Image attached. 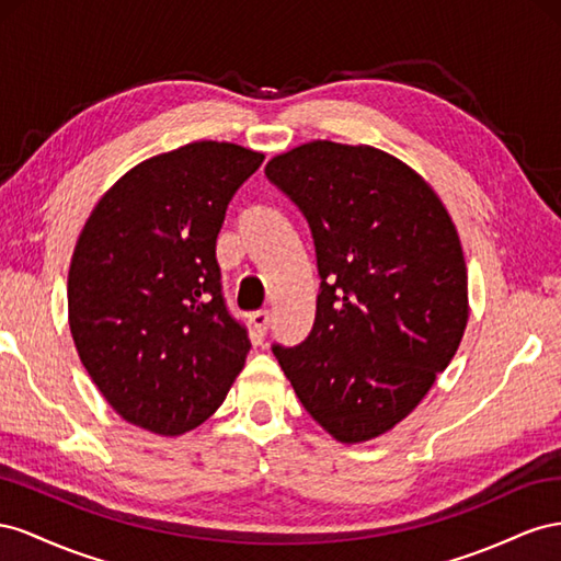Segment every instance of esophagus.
<instances>
[{
  "label": "esophagus",
  "mask_w": 561,
  "mask_h": 561,
  "mask_svg": "<svg viewBox=\"0 0 561 561\" xmlns=\"http://www.w3.org/2000/svg\"><path fill=\"white\" fill-rule=\"evenodd\" d=\"M249 322L253 327V331L259 335H265L270 329V312L267 310H255L249 314Z\"/></svg>",
  "instance_id": "obj_1"
}]
</instances>
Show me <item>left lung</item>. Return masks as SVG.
<instances>
[{
    "mask_svg": "<svg viewBox=\"0 0 561 561\" xmlns=\"http://www.w3.org/2000/svg\"><path fill=\"white\" fill-rule=\"evenodd\" d=\"M265 175L306 216L322 279L308 339L272 352L331 437L374 439L419 407L460 345L456 226L419 173L369 146L312 140L272 157Z\"/></svg>",
    "mask_w": 561,
    "mask_h": 561,
    "instance_id": "obj_1",
    "label": "left lung"
}]
</instances>
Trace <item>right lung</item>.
Masks as SVG:
<instances>
[{
    "label": "right lung",
    "mask_w": 561,
    "mask_h": 561,
    "mask_svg": "<svg viewBox=\"0 0 561 561\" xmlns=\"http://www.w3.org/2000/svg\"><path fill=\"white\" fill-rule=\"evenodd\" d=\"M263 154L197 140L146 159L95 204L68 275L72 341L126 423L175 437L222 404L251 350L216 239Z\"/></svg>",
    "instance_id": "right-lung-1"
}]
</instances>
